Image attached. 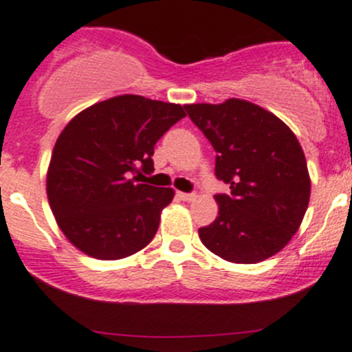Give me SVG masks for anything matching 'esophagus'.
<instances>
[{"instance_id":"1","label":"esophagus","mask_w":352,"mask_h":352,"mask_svg":"<svg viewBox=\"0 0 352 352\" xmlns=\"http://www.w3.org/2000/svg\"><path fill=\"white\" fill-rule=\"evenodd\" d=\"M177 196L182 199V201H189V202L194 201V199L197 197L196 194H189V192H177Z\"/></svg>"}]
</instances>
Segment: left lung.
<instances>
[{
	"instance_id": "8db88e82",
	"label": "left lung",
	"mask_w": 352,
	"mask_h": 352,
	"mask_svg": "<svg viewBox=\"0 0 352 352\" xmlns=\"http://www.w3.org/2000/svg\"><path fill=\"white\" fill-rule=\"evenodd\" d=\"M186 110L214 148L216 177L232 189L230 196H214L218 218L199 228L201 242L235 264L276 255L298 232L310 201V175L296 136L274 113L240 98Z\"/></svg>"
}]
</instances>
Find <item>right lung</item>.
Returning <instances> with one entry per match:
<instances>
[{
  "label": "right lung",
  "mask_w": 352,
  "mask_h": 352,
  "mask_svg": "<svg viewBox=\"0 0 352 352\" xmlns=\"http://www.w3.org/2000/svg\"><path fill=\"white\" fill-rule=\"evenodd\" d=\"M182 117L179 104L119 95L67 122L52 150L45 189L58 226L74 247L117 261L153 240L162 209L175 192L138 184L133 175L153 172L156 141Z\"/></svg>",
  "instance_id": "add662e5"
}]
</instances>
